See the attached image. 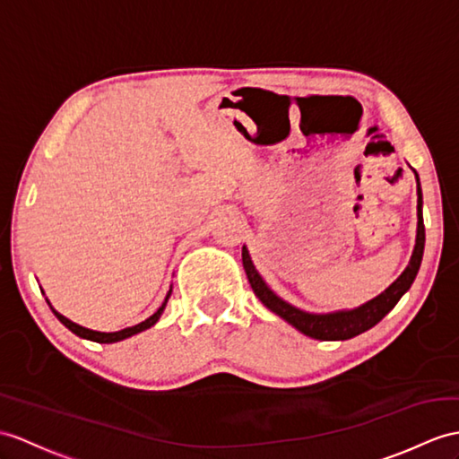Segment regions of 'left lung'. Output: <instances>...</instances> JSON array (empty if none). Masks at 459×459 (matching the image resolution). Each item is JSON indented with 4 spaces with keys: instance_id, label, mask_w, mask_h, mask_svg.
<instances>
[{
    "instance_id": "8db88e82",
    "label": "left lung",
    "mask_w": 459,
    "mask_h": 459,
    "mask_svg": "<svg viewBox=\"0 0 459 459\" xmlns=\"http://www.w3.org/2000/svg\"><path fill=\"white\" fill-rule=\"evenodd\" d=\"M417 178V239H415V249H412L411 261L403 273L399 274L395 282H391L382 294L372 298L366 304L354 307V309H339V311H329V314H309V311L299 309L292 304H288L286 299L276 296L264 278L256 271L249 249L243 245V268L247 273L249 284L253 288L255 296L259 298L263 304L276 314L288 321L290 325L296 327L299 333L307 334L311 339L319 341H346L352 339L356 334H360L368 329L377 325L391 309L395 307L397 301L401 299L407 290L411 288L412 281L420 268L422 253H424V223H422V191H420V181L419 173L412 169Z\"/></svg>"
}]
</instances>
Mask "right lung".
<instances>
[{
  "instance_id": "1",
  "label": "right lung",
  "mask_w": 459,
  "mask_h": 459,
  "mask_svg": "<svg viewBox=\"0 0 459 459\" xmlns=\"http://www.w3.org/2000/svg\"><path fill=\"white\" fill-rule=\"evenodd\" d=\"M171 292H173V286H169V292H167V296H165V299H163V304L160 306V309L155 311L153 316H150L148 319L145 321H142V323H138V325H132V327H126V329H122V331H113V333H103V331H93V329H87V327H82V325H77V323H74V321H70L68 317H64L62 314H58V311H56L54 307H52V304L48 301V298H47V301H48V306H50V309H52V314L60 319V323L62 325H65L68 327L74 334H77V337H82V339H87V341H93V342H118V341H125V339H128V337H132V334H138V333H142V331H145V329H150V327H153L155 323L160 321V317H161V314L165 311V306H167V301H169V298H171Z\"/></svg>"
}]
</instances>
